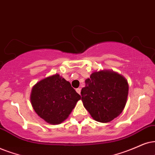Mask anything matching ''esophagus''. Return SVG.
I'll return each mask as SVG.
<instances>
[{
	"label": "esophagus",
	"instance_id": "1",
	"mask_svg": "<svg viewBox=\"0 0 155 155\" xmlns=\"http://www.w3.org/2000/svg\"><path fill=\"white\" fill-rule=\"evenodd\" d=\"M76 91L78 94H81V89H80V88H78V89H76Z\"/></svg>",
	"mask_w": 155,
	"mask_h": 155
}]
</instances>
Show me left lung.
I'll return each instance as SVG.
<instances>
[{"label": "left lung", "instance_id": "left-lung-1", "mask_svg": "<svg viewBox=\"0 0 155 155\" xmlns=\"http://www.w3.org/2000/svg\"><path fill=\"white\" fill-rule=\"evenodd\" d=\"M81 100L92 118L99 122H109L124 110L129 91L126 79L109 70L94 71L85 80Z\"/></svg>", "mask_w": 155, "mask_h": 155}]
</instances>
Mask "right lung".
Returning a JSON list of instances; mask_svg holds the SVG:
<instances>
[{"label":"right lung","mask_w":155,"mask_h":155,"mask_svg":"<svg viewBox=\"0 0 155 155\" xmlns=\"http://www.w3.org/2000/svg\"><path fill=\"white\" fill-rule=\"evenodd\" d=\"M81 96L71 84L56 74L41 80L33 87L31 102L36 113L51 124L68 118Z\"/></svg>","instance_id":"add662e5"}]
</instances>
